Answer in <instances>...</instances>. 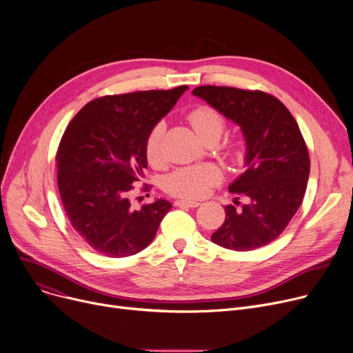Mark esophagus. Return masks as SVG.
<instances>
[{
	"instance_id": "esophagus-1",
	"label": "esophagus",
	"mask_w": 353,
	"mask_h": 353,
	"mask_svg": "<svg viewBox=\"0 0 353 353\" xmlns=\"http://www.w3.org/2000/svg\"><path fill=\"white\" fill-rule=\"evenodd\" d=\"M174 206L177 208H197L200 206V203L196 200H184V199H179L174 201Z\"/></svg>"
}]
</instances>
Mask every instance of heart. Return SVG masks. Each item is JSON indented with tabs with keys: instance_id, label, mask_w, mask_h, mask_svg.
Segmentation results:
<instances>
[{
	"instance_id": "1",
	"label": "heart",
	"mask_w": 353,
	"mask_h": 353,
	"mask_svg": "<svg viewBox=\"0 0 353 353\" xmlns=\"http://www.w3.org/2000/svg\"><path fill=\"white\" fill-rule=\"evenodd\" d=\"M189 121L194 128L196 134L208 141L212 139L219 140L225 130V120L220 113L212 107L200 105L189 114ZM165 132L164 121L156 123L148 132L144 143V152L147 160L154 165L163 163V139ZM223 174L214 164H194L172 172L164 179V189L183 199L205 197L210 189L221 180Z\"/></svg>"
}]
</instances>
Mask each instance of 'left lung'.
<instances>
[{"label": "left lung", "mask_w": 353, "mask_h": 353, "mask_svg": "<svg viewBox=\"0 0 353 353\" xmlns=\"http://www.w3.org/2000/svg\"><path fill=\"white\" fill-rule=\"evenodd\" d=\"M192 94L237 124L246 143V170L229 190L248 201L240 209L226 206L212 242L237 252L273 242L301 208L309 179V153L298 123L282 101L263 91L200 85Z\"/></svg>", "instance_id": "left-lung-1"}]
</instances>
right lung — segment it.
I'll return each instance as SVG.
<instances>
[{"label": "right lung", "instance_id": "obj_1", "mask_svg": "<svg viewBox=\"0 0 353 353\" xmlns=\"http://www.w3.org/2000/svg\"><path fill=\"white\" fill-rule=\"evenodd\" d=\"M188 85L105 96L85 104L57 152V181L72 228L99 253L132 256L153 242L173 206L164 199L134 209L132 184L147 169L145 137Z\"/></svg>", "mask_w": 353, "mask_h": 353}]
</instances>
